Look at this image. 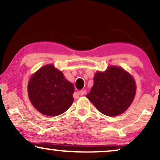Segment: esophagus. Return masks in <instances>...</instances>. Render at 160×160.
<instances>
[{"instance_id":"1","label":"esophagus","mask_w":160,"mask_h":160,"mask_svg":"<svg viewBox=\"0 0 160 160\" xmlns=\"http://www.w3.org/2000/svg\"><path fill=\"white\" fill-rule=\"evenodd\" d=\"M86 90H81V91H80V92H78V94L81 95L82 96V95H84L85 94H86Z\"/></svg>"}]
</instances>
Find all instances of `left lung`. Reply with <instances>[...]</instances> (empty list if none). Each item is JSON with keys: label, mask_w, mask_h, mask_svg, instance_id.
Instances as JSON below:
<instances>
[{"label": "left lung", "mask_w": 160, "mask_h": 160, "mask_svg": "<svg viewBox=\"0 0 160 160\" xmlns=\"http://www.w3.org/2000/svg\"><path fill=\"white\" fill-rule=\"evenodd\" d=\"M135 94L136 84L132 76L120 67L110 66L105 72H97L86 98L102 114L114 117L130 106Z\"/></svg>", "instance_id": "8db88e82"}]
</instances>
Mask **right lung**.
<instances>
[{
    "label": "right lung",
    "instance_id": "right-lung-1",
    "mask_svg": "<svg viewBox=\"0 0 160 160\" xmlns=\"http://www.w3.org/2000/svg\"><path fill=\"white\" fill-rule=\"evenodd\" d=\"M72 83L52 65L44 66L30 78L28 94L34 107L41 114L58 116L73 102Z\"/></svg>",
    "mask_w": 160,
    "mask_h": 160
}]
</instances>
